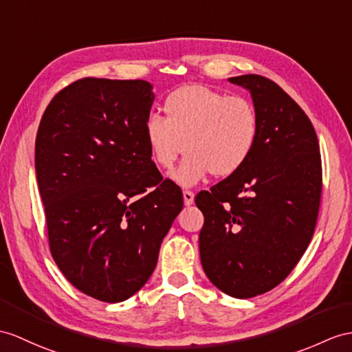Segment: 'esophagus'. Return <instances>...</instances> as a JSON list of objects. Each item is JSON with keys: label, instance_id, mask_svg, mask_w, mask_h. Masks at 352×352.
Masks as SVG:
<instances>
[{"label": "esophagus", "instance_id": "obj_1", "mask_svg": "<svg viewBox=\"0 0 352 352\" xmlns=\"http://www.w3.org/2000/svg\"><path fill=\"white\" fill-rule=\"evenodd\" d=\"M184 203L185 206H190L194 203V192L190 190H184Z\"/></svg>", "mask_w": 352, "mask_h": 352}]
</instances>
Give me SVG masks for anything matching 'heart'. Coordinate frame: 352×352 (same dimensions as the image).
<instances>
[{
  "mask_svg": "<svg viewBox=\"0 0 352 352\" xmlns=\"http://www.w3.org/2000/svg\"><path fill=\"white\" fill-rule=\"evenodd\" d=\"M166 118L149 115L143 135L153 164L175 166L182 151L186 157L171 179L192 186L212 173L230 177L251 158L260 139V116L254 102L242 96L203 85L184 87L164 100Z\"/></svg>",
  "mask_w": 352,
  "mask_h": 352,
  "instance_id": "1",
  "label": "heart"
}]
</instances>
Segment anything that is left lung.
I'll return each mask as SVG.
<instances>
[{
    "instance_id": "obj_1",
    "label": "left lung",
    "mask_w": 352,
    "mask_h": 352,
    "mask_svg": "<svg viewBox=\"0 0 352 352\" xmlns=\"http://www.w3.org/2000/svg\"><path fill=\"white\" fill-rule=\"evenodd\" d=\"M250 89L260 139L236 175L199 192L200 258L226 294L251 298L284 280L307 250L318 219L322 166L311 119L278 83L231 77Z\"/></svg>"
}]
</instances>
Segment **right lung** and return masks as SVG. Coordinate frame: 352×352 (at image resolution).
<instances>
[{"label":"right lung","mask_w":352,"mask_h":352,"mask_svg":"<svg viewBox=\"0 0 352 352\" xmlns=\"http://www.w3.org/2000/svg\"><path fill=\"white\" fill-rule=\"evenodd\" d=\"M146 80L83 77L49 102L36 137V175L49 248L83 294L118 303L151 278L184 208L149 157Z\"/></svg>","instance_id":"add662e5"}]
</instances>
